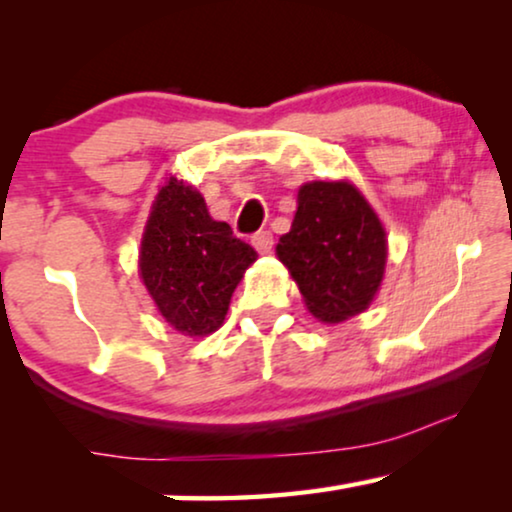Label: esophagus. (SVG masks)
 <instances>
[{"instance_id":"34e87169","label":"esophagus","mask_w":512,"mask_h":512,"mask_svg":"<svg viewBox=\"0 0 512 512\" xmlns=\"http://www.w3.org/2000/svg\"><path fill=\"white\" fill-rule=\"evenodd\" d=\"M251 244H254L258 254H270L272 244H275V240H272L270 230H258V233H256L254 237H251Z\"/></svg>"}]
</instances>
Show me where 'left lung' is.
Listing matches in <instances>:
<instances>
[{
	"label": "left lung",
	"instance_id": "1",
	"mask_svg": "<svg viewBox=\"0 0 512 512\" xmlns=\"http://www.w3.org/2000/svg\"><path fill=\"white\" fill-rule=\"evenodd\" d=\"M277 258L324 324H340L373 303L387 265V233L349 181H310L298 188L291 230Z\"/></svg>",
	"mask_w": 512,
	"mask_h": 512
}]
</instances>
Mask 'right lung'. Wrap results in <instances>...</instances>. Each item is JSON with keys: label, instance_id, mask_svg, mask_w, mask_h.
Returning a JSON list of instances; mask_svg holds the SVG:
<instances>
[{"label": "right lung", "instance_id": "obj_1", "mask_svg": "<svg viewBox=\"0 0 512 512\" xmlns=\"http://www.w3.org/2000/svg\"><path fill=\"white\" fill-rule=\"evenodd\" d=\"M256 258L228 223L209 216L205 198L193 186L167 179L139 249V275L167 324L191 338L214 333Z\"/></svg>", "mask_w": 512, "mask_h": 512}]
</instances>
